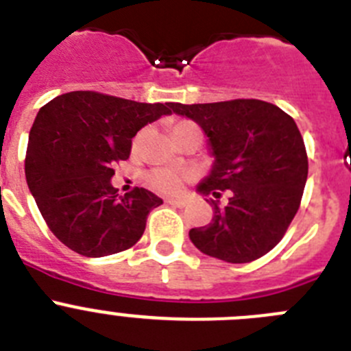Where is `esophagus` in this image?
<instances>
[{
	"instance_id": "obj_1",
	"label": "esophagus",
	"mask_w": 351,
	"mask_h": 351,
	"mask_svg": "<svg viewBox=\"0 0 351 351\" xmlns=\"http://www.w3.org/2000/svg\"><path fill=\"white\" fill-rule=\"evenodd\" d=\"M166 202H168L169 206H175V208H183V206L186 204L183 199H166Z\"/></svg>"
}]
</instances>
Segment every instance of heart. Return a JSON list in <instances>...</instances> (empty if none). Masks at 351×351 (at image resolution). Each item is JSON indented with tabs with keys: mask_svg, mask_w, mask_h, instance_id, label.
I'll use <instances>...</instances> for the list:
<instances>
[{
	"mask_svg": "<svg viewBox=\"0 0 351 351\" xmlns=\"http://www.w3.org/2000/svg\"><path fill=\"white\" fill-rule=\"evenodd\" d=\"M186 126H194V123L191 121H180L173 126V133L182 128ZM192 178V173L191 171H178V169H166V168H159V169H154L147 175V182L152 189L159 192H166V194H176V192L182 189L183 182L185 180Z\"/></svg>",
	"mask_w": 351,
	"mask_h": 351,
	"instance_id": "b5f03b06",
	"label": "heart"
}]
</instances>
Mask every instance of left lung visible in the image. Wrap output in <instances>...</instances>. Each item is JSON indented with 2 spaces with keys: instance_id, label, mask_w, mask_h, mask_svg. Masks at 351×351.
I'll return each mask as SVG.
<instances>
[{
  "instance_id": "obj_1",
  "label": "left lung",
  "mask_w": 351,
  "mask_h": 351,
  "mask_svg": "<svg viewBox=\"0 0 351 351\" xmlns=\"http://www.w3.org/2000/svg\"><path fill=\"white\" fill-rule=\"evenodd\" d=\"M169 107L201 126L215 159L197 185L199 194L215 197L209 199L213 220L192 228L191 241L201 253L228 263H250L267 254L298 213L308 176L294 119L254 98ZM220 190L231 191L225 206L217 201Z\"/></svg>"
}]
</instances>
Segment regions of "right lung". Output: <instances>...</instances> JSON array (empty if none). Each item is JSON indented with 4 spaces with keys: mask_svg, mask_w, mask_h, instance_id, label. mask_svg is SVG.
Listing matches in <instances>:
<instances>
[{
    "mask_svg": "<svg viewBox=\"0 0 351 351\" xmlns=\"http://www.w3.org/2000/svg\"><path fill=\"white\" fill-rule=\"evenodd\" d=\"M169 104H142L95 91H71L41 107L29 133L27 186L55 237L88 258L130 250L162 204L147 189L119 195L114 166L130 157L131 138L169 116Z\"/></svg>",
    "mask_w": 351,
    "mask_h": 351,
    "instance_id": "obj_1",
    "label": "right lung"
}]
</instances>
